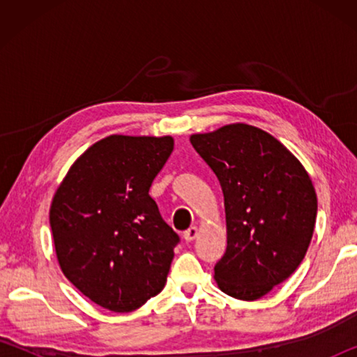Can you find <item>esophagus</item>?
<instances>
[{"label":"esophagus","mask_w":357,"mask_h":357,"mask_svg":"<svg viewBox=\"0 0 357 357\" xmlns=\"http://www.w3.org/2000/svg\"><path fill=\"white\" fill-rule=\"evenodd\" d=\"M198 236V228L197 227H190L189 229H185L184 231V239L187 241V243H190V241H193Z\"/></svg>","instance_id":"obj_1"}]
</instances>
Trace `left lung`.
Listing matches in <instances>:
<instances>
[{"instance_id": "obj_1", "label": "left lung", "mask_w": 357, "mask_h": 357, "mask_svg": "<svg viewBox=\"0 0 357 357\" xmlns=\"http://www.w3.org/2000/svg\"><path fill=\"white\" fill-rule=\"evenodd\" d=\"M192 146L219 179L227 250L214 268L223 293L255 301L304 259L317 220V193L301 162L268 132L228 124L193 134Z\"/></svg>"}]
</instances>
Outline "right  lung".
Returning a JSON list of instances; mask_svg holds the SVG:
<instances>
[{"label": "right lung", "instance_id": "1", "mask_svg": "<svg viewBox=\"0 0 357 357\" xmlns=\"http://www.w3.org/2000/svg\"><path fill=\"white\" fill-rule=\"evenodd\" d=\"M173 144L170 135L107 137L78 157L53 197L59 268L104 309L137 310L165 287L179 236L149 187Z\"/></svg>", "mask_w": 357, "mask_h": 357}]
</instances>
